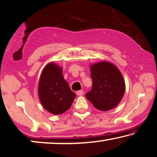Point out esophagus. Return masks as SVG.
Listing matches in <instances>:
<instances>
[{"label": "esophagus", "instance_id": "obj_1", "mask_svg": "<svg viewBox=\"0 0 157 157\" xmlns=\"http://www.w3.org/2000/svg\"><path fill=\"white\" fill-rule=\"evenodd\" d=\"M76 94H77V95H78V96H82L84 94V92H83V90H79V91H77Z\"/></svg>", "mask_w": 157, "mask_h": 157}]
</instances>
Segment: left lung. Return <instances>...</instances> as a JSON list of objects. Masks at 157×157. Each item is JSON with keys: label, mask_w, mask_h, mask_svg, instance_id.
I'll return each mask as SVG.
<instances>
[{"label": "left lung", "mask_w": 157, "mask_h": 157, "mask_svg": "<svg viewBox=\"0 0 157 157\" xmlns=\"http://www.w3.org/2000/svg\"><path fill=\"white\" fill-rule=\"evenodd\" d=\"M92 90L85 96L94 107L101 111L115 107L122 100L125 82L118 68L108 62L91 65Z\"/></svg>", "instance_id": "obj_1"}]
</instances>
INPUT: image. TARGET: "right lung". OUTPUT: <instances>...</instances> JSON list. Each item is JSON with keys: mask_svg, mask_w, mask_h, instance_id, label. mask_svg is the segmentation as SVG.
<instances>
[{"mask_svg": "<svg viewBox=\"0 0 157 157\" xmlns=\"http://www.w3.org/2000/svg\"><path fill=\"white\" fill-rule=\"evenodd\" d=\"M38 94L45 109L53 114H60L69 109L75 98L63 76V70L53 63L48 64L40 78Z\"/></svg>", "mask_w": 157, "mask_h": 157, "instance_id": "obj_1", "label": "right lung"}]
</instances>
